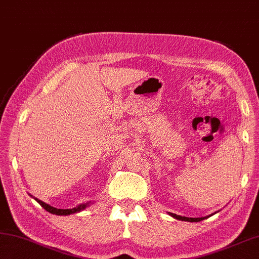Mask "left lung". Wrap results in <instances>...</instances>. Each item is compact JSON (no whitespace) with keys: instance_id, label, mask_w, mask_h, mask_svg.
Instances as JSON below:
<instances>
[{"instance_id":"1","label":"left lung","mask_w":259,"mask_h":259,"mask_svg":"<svg viewBox=\"0 0 259 259\" xmlns=\"http://www.w3.org/2000/svg\"><path fill=\"white\" fill-rule=\"evenodd\" d=\"M168 215H171L172 218H175L177 220L187 221V222H200V221H203V220L208 218V216H206V218H186V216H180V215H177V214H173V213H170Z\"/></svg>"}]
</instances>
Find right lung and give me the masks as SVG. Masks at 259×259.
I'll list each match as a JSON object with an SVG mask.
<instances>
[{
    "label": "right lung",
    "instance_id": "add662e5",
    "mask_svg": "<svg viewBox=\"0 0 259 259\" xmlns=\"http://www.w3.org/2000/svg\"><path fill=\"white\" fill-rule=\"evenodd\" d=\"M30 197H32L31 195H29ZM32 198H34L37 203H38L41 207H43L44 209H46L49 211V213H51V214H55V215H70V214H73V213H78V211H81V210H83L84 208H87L88 206H89V204L91 203H86V204H81V205H79V206H77V207H74V208H70V209H59V208H55V207H53V206H51V205H49V204H46V203H44V201H41V200H39L38 198H36V197H32Z\"/></svg>",
    "mask_w": 259,
    "mask_h": 259
}]
</instances>
